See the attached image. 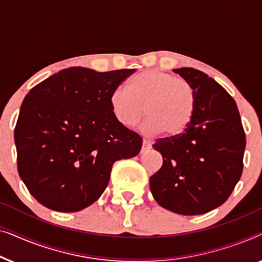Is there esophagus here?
I'll return each mask as SVG.
<instances>
[{
	"label": "esophagus",
	"instance_id": "34e87169",
	"mask_svg": "<svg viewBox=\"0 0 262 262\" xmlns=\"http://www.w3.org/2000/svg\"><path fill=\"white\" fill-rule=\"evenodd\" d=\"M150 148H151V143H150L148 139H144V141H143V145H142V152L146 151V150H149Z\"/></svg>",
	"mask_w": 262,
	"mask_h": 262
}]
</instances>
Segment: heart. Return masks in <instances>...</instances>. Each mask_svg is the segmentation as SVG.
<instances>
[{
  "mask_svg": "<svg viewBox=\"0 0 262 262\" xmlns=\"http://www.w3.org/2000/svg\"><path fill=\"white\" fill-rule=\"evenodd\" d=\"M111 107L124 126L136 125L143 117L145 135L166 132L168 137L182 134L194 112V94L187 82L159 70H148L134 77L130 89L118 87L111 94Z\"/></svg>",
  "mask_w": 262,
  "mask_h": 262,
  "instance_id": "b5f03b06",
  "label": "heart"
}]
</instances>
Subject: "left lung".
Returning <instances> with one entry per match:
<instances>
[{
	"label": "left lung",
	"instance_id": "8db88e82",
	"mask_svg": "<svg viewBox=\"0 0 262 262\" xmlns=\"http://www.w3.org/2000/svg\"><path fill=\"white\" fill-rule=\"evenodd\" d=\"M194 94L187 128L157 139L162 167L150 178V191L164 209L194 216L225 203L243 170L246 134L237 106L213 78L193 68L174 69Z\"/></svg>",
	"mask_w": 262,
	"mask_h": 262
}]
</instances>
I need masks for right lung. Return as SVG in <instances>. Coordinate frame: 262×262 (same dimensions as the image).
I'll use <instances>...</instances> for the list:
<instances>
[{"label": "right lung", "mask_w": 262, "mask_h": 262, "mask_svg": "<svg viewBox=\"0 0 262 262\" xmlns=\"http://www.w3.org/2000/svg\"><path fill=\"white\" fill-rule=\"evenodd\" d=\"M135 71L71 67L24 99L14 131L17 170L41 205L60 212L85 209L106 189L113 163L141 151L142 137L116 119L110 102Z\"/></svg>", "instance_id": "add662e5"}]
</instances>
